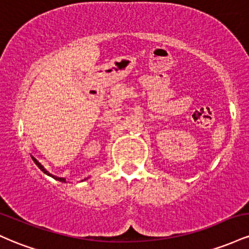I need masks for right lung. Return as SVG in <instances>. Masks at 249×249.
I'll return each mask as SVG.
<instances>
[{"instance_id": "obj_1", "label": "right lung", "mask_w": 249, "mask_h": 249, "mask_svg": "<svg viewBox=\"0 0 249 249\" xmlns=\"http://www.w3.org/2000/svg\"><path fill=\"white\" fill-rule=\"evenodd\" d=\"M31 158H33V160H34V161H35V164H36V165H37V166H38L39 168H41V171H43V172H44L45 174H48V176L53 177V179L58 180V181H62V182H65V181H67V180H65L64 178H58V177H55V176H53V174H50L49 172H48V171H47V170H45V168H44V167H43V166H42V165H41V162H39L38 160H37V159H35V158H34V157H31Z\"/></svg>"}]
</instances>
